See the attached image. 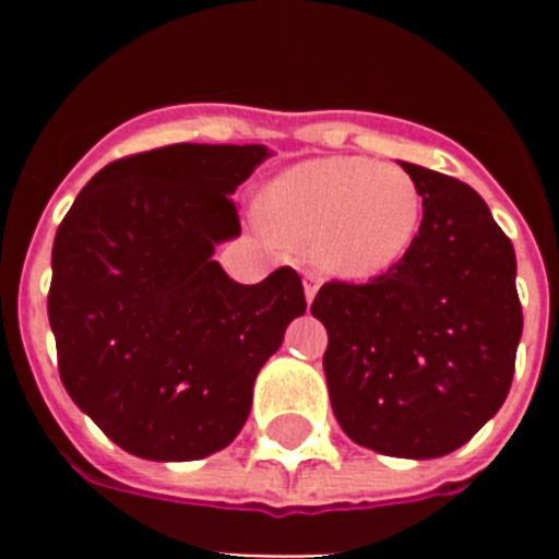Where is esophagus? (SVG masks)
Segmentation results:
<instances>
[{"instance_id": "34e87169", "label": "esophagus", "mask_w": 559, "mask_h": 559, "mask_svg": "<svg viewBox=\"0 0 559 559\" xmlns=\"http://www.w3.org/2000/svg\"><path fill=\"white\" fill-rule=\"evenodd\" d=\"M319 285H322V276L316 274V271H305V299H308V305L313 302Z\"/></svg>"}]
</instances>
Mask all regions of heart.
<instances>
[{
    "label": "heart",
    "mask_w": 559,
    "mask_h": 559,
    "mask_svg": "<svg viewBox=\"0 0 559 559\" xmlns=\"http://www.w3.org/2000/svg\"><path fill=\"white\" fill-rule=\"evenodd\" d=\"M265 218L324 271L372 280L417 246L426 199L406 167L360 156L310 159L269 187Z\"/></svg>",
    "instance_id": "heart-1"
}]
</instances>
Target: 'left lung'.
Listing matches in <instances>:
<instances>
[{
	"label": "left lung",
	"instance_id": "left-lung-1",
	"mask_svg": "<svg viewBox=\"0 0 559 559\" xmlns=\"http://www.w3.org/2000/svg\"><path fill=\"white\" fill-rule=\"evenodd\" d=\"M400 165L426 199L417 246L369 283H324L310 313L328 328L324 374L344 433L386 456L433 459L503 406L523 310L515 249L481 195Z\"/></svg>",
	"mask_w": 559,
	"mask_h": 559
}]
</instances>
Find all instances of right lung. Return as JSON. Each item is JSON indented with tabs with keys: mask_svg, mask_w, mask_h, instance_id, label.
I'll use <instances>...</instances> for the list:
<instances>
[{
	"mask_svg": "<svg viewBox=\"0 0 559 559\" xmlns=\"http://www.w3.org/2000/svg\"><path fill=\"white\" fill-rule=\"evenodd\" d=\"M263 145H181L103 167L52 243L47 313L69 397L122 451L190 462L243 428L251 389L302 316L290 265L240 285L212 260Z\"/></svg>",
	"mask_w": 559,
	"mask_h": 559,
	"instance_id": "1",
	"label": "right lung"
}]
</instances>
